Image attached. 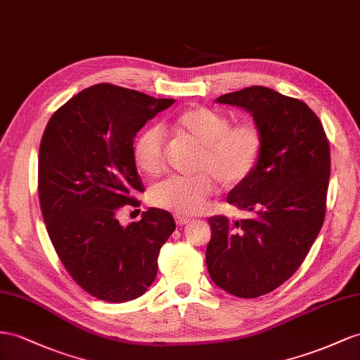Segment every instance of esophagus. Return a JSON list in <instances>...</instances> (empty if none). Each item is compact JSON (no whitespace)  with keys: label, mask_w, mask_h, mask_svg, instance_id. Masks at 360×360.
<instances>
[{"label":"esophagus","mask_w":360,"mask_h":360,"mask_svg":"<svg viewBox=\"0 0 360 360\" xmlns=\"http://www.w3.org/2000/svg\"><path fill=\"white\" fill-rule=\"evenodd\" d=\"M176 219V225H179V226H184V225H188L190 222H191V219H188V217H186V216H176L174 217Z\"/></svg>","instance_id":"obj_1"}]
</instances>
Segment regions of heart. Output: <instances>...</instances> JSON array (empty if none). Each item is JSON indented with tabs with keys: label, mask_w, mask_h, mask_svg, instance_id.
Returning <instances> with one entry per match:
<instances>
[{
	"label": "heart",
	"mask_w": 360,
	"mask_h": 360,
	"mask_svg": "<svg viewBox=\"0 0 360 360\" xmlns=\"http://www.w3.org/2000/svg\"><path fill=\"white\" fill-rule=\"evenodd\" d=\"M164 127L199 147L196 172L191 178L172 176L150 190V202L179 214H196L205 207L216 184L234 190L250 179L263 153L264 136L254 122L233 124L225 112L207 106H193L170 118ZM164 132L149 126L136 135L132 156L136 169L147 176H158L165 169Z\"/></svg>",
	"instance_id": "1"
}]
</instances>
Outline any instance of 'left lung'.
I'll use <instances>...</instances> for the list:
<instances>
[{
    "label": "left lung",
    "mask_w": 360,
    "mask_h": 360,
    "mask_svg": "<svg viewBox=\"0 0 360 360\" xmlns=\"http://www.w3.org/2000/svg\"><path fill=\"white\" fill-rule=\"evenodd\" d=\"M216 101L250 110L264 146L250 179L226 199L250 217H210L213 236L207 268L220 289L238 298H257L297 272L324 224L328 138L304 101L271 88H243Z\"/></svg>",
    "instance_id": "1"
}]
</instances>
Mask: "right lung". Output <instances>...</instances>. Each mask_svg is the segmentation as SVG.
<instances>
[{"label":"right lung","instance_id":"add662e5","mask_svg":"<svg viewBox=\"0 0 360 360\" xmlns=\"http://www.w3.org/2000/svg\"><path fill=\"white\" fill-rule=\"evenodd\" d=\"M173 101L98 84L60 106L44 131L38 193L45 226L71 278L101 301L141 297L176 228L160 208L127 226L117 219L123 208L140 207L134 195L144 191L132 156L135 134Z\"/></svg>","mask_w":360,"mask_h":360}]
</instances>
